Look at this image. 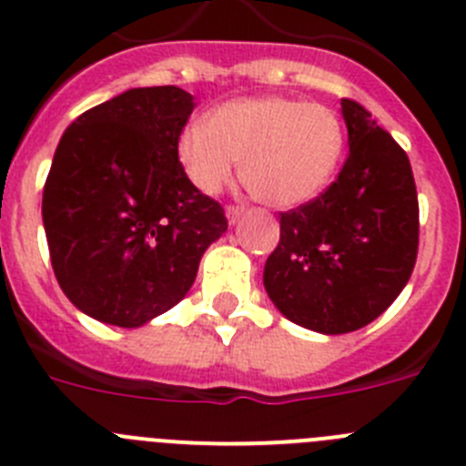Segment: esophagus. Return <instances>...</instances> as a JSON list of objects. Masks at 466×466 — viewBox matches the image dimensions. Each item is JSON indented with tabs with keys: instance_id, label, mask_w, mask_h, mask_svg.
<instances>
[{
	"instance_id": "obj_1",
	"label": "esophagus",
	"mask_w": 466,
	"mask_h": 466,
	"mask_svg": "<svg viewBox=\"0 0 466 466\" xmlns=\"http://www.w3.org/2000/svg\"><path fill=\"white\" fill-rule=\"evenodd\" d=\"M240 217H242V208H233V205H230V208H226V219H228L230 226L236 224Z\"/></svg>"
}]
</instances>
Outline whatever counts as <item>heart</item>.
Returning <instances> with one entry per match:
<instances>
[{"instance_id": "b5f03b06", "label": "heart", "mask_w": 466, "mask_h": 466, "mask_svg": "<svg viewBox=\"0 0 466 466\" xmlns=\"http://www.w3.org/2000/svg\"><path fill=\"white\" fill-rule=\"evenodd\" d=\"M345 151L339 114L282 95L238 97L214 106L177 135L175 156L187 182L217 196L236 172L252 196L275 209L315 200L336 177Z\"/></svg>"}]
</instances>
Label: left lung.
Listing matches in <instances>:
<instances>
[{
  "mask_svg": "<svg viewBox=\"0 0 466 466\" xmlns=\"http://www.w3.org/2000/svg\"><path fill=\"white\" fill-rule=\"evenodd\" d=\"M350 154L339 179L279 219L263 287L287 319L350 333L401 294L418 257V193L409 156L355 100H343Z\"/></svg>",
  "mask_w": 466,
  "mask_h": 466,
  "instance_id": "left-lung-1",
  "label": "left lung"
}]
</instances>
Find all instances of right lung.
Returning <instances> with one entry per match:
<instances>
[{"mask_svg":"<svg viewBox=\"0 0 466 466\" xmlns=\"http://www.w3.org/2000/svg\"><path fill=\"white\" fill-rule=\"evenodd\" d=\"M193 106L177 86L130 88L60 137L41 217L60 289L97 322L137 329L177 306L228 228L177 163Z\"/></svg>","mask_w":466,"mask_h":466,"instance_id":"add662e5","label":"right lung"}]
</instances>
